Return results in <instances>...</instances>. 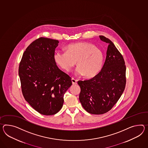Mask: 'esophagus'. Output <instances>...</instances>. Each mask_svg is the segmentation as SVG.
<instances>
[{
	"label": "esophagus",
	"instance_id": "obj_1",
	"mask_svg": "<svg viewBox=\"0 0 148 148\" xmlns=\"http://www.w3.org/2000/svg\"><path fill=\"white\" fill-rule=\"evenodd\" d=\"M72 82L73 84H74V85L77 84V80L76 79L72 78Z\"/></svg>",
	"mask_w": 148,
	"mask_h": 148
}]
</instances>
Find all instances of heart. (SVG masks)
Wrapping results in <instances>:
<instances>
[{"instance_id":"obj_1","label":"heart","mask_w":148,"mask_h":148,"mask_svg":"<svg viewBox=\"0 0 148 148\" xmlns=\"http://www.w3.org/2000/svg\"><path fill=\"white\" fill-rule=\"evenodd\" d=\"M66 52L57 51L53 59L57 65L66 72H69L75 65L76 75L88 78L98 74L102 69L104 56L99 48L87 42L70 44L66 47Z\"/></svg>"}]
</instances>
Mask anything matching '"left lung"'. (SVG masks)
<instances>
[{"instance_id":"obj_1","label":"left lung","mask_w":148,"mask_h":148,"mask_svg":"<svg viewBox=\"0 0 148 148\" xmlns=\"http://www.w3.org/2000/svg\"><path fill=\"white\" fill-rule=\"evenodd\" d=\"M108 44L106 57L101 72L92 79L79 81V100L83 108L93 114L109 111L122 95L126 85L124 59L111 40L99 36Z\"/></svg>"}]
</instances>
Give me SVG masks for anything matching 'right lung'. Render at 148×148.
Returning a JSON list of instances; mask_svg holds the SVG:
<instances>
[{
	"label": "right lung",
	"mask_w": 148,
	"mask_h": 148,
	"mask_svg": "<svg viewBox=\"0 0 148 148\" xmlns=\"http://www.w3.org/2000/svg\"><path fill=\"white\" fill-rule=\"evenodd\" d=\"M58 40L40 37L23 53L18 68L22 91L25 101L42 114L53 115L64 103V96L72 84L53 59Z\"/></svg>",
	"instance_id": "obj_1"
}]
</instances>
